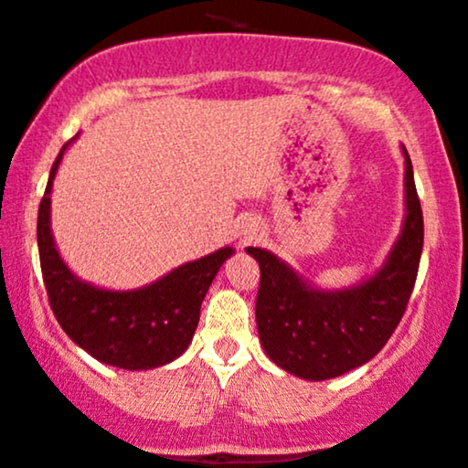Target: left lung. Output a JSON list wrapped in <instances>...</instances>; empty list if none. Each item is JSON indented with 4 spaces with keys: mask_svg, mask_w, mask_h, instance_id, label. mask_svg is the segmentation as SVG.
Listing matches in <instances>:
<instances>
[{
    "mask_svg": "<svg viewBox=\"0 0 468 468\" xmlns=\"http://www.w3.org/2000/svg\"><path fill=\"white\" fill-rule=\"evenodd\" d=\"M403 156V227L373 277L353 288L320 290L270 250L246 249L261 270L255 316L263 351L301 379H334L370 362L403 318L423 252V211L405 148Z\"/></svg>",
    "mask_w": 468,
    "mask_h": 468,
    "instance_id": "8db88e82",
    "label": "left lung"
}]
</instances>
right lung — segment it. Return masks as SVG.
I'll use <instances>...</instances> for the list:
<instances>
[{
  "mask_svg": "<svg viewBox=\"0 0 468 468\" xmlns=\"http://www.w3.org/2000/svg\"><path fill=\"white\" fill-rule=\"evenodd\" d=\"M69 144L56 156L37 222L38 257L54 316L65 334L98 362L123 370L170 364L187 351L209 285L235 250L224 246L137 290H104L78 279L56 250L49 224V194Z\"/></svg>",
  "mask_w": 468,
  "mask_h": 468,
  "instance_id": "right-lung-1",
  "label": "right lung"
}]
</instances>
